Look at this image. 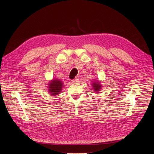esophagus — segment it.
<instances>
[{"label":"esophagus","instance_id":"1","mask_svg":"<svg viewBox=\"0 0 154 154\" xmlns=\"http://www.w3.org/2000/svg\"><path fill=\"white\" fill-rule=\"evenodd\" d=\"M78 80H79L78 78V77H76L74 79V80H73L72 82L73 83H76V82H78Z\"/></svg>","mask_w":154,"mask_h":154}]
</instances>
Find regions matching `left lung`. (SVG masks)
I'll use <instances>...</instances> for the list:
<instances>
[{
  "instance_id": "left-lung-1",
  "label": "left lung",
  "mask_w": 154,
  "mask_h": 154,
  "mask_svg": "<svg viewBox=\"0 0 154 154\" xmlns=\"http://www.w3.org/2000/svg\"><path fill=\"white\" fill-rule=\"evenodd\" d=\"M91 85H92V87L93 89H94V92H96L97 93L99 91H100V90L102 88V85L101 84V82L98 80L93 81V82L91 83Z\"/></svg>"
}]
</instances>
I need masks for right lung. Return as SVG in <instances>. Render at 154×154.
I'll use <instances>...</instances> for the list:
<instances>
[{
	"instance_id": "right-lung-1",
	"label": "right lung",
	"mask_w": 154,
	"mask_h": 154,
	"mask_svg": "<svg viewBox=\"0 0 154 154\" xmlns=\"http://www.w3.org/2000/svg\"><path fill=\"white\" fill-rule=\"evenodd\" d=\"M63 88V82L58 79H53L48 83V90L49 94L53 96H57Z\"/></svg>"
}]
</instances>
